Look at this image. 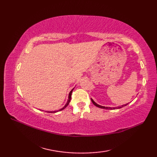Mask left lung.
I'll list each match as a JSON object with an SVG mask.
<instances>
[{
	"instance_id": "8db88e82",
	"label": "left lung",
	"mask_w": 157,
	"mask_h": 157,
	"mask_svg": "<svg viewBox=\"0 0 157 157\" xmlns=\"http://www.w3.org/2000/svg\"><path fill=\"white\" fill-rule=\"evenodd\" d=\"M91 100H92V103H94V105H96V107H99V108L104 109H118L122 108V107H123L124 106H126V105H127L128 104V103H126V104H125V105H122L121 107V106H119V107H104V106H101V105H98V103H96V102H95L92 98H91Z\"/></svg>"
}]
</instances>
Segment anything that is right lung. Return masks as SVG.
I'll return each instance as SVG.
<instances>
[{
    "label": "right lung",
    "mask_w": 157,
    "mask_h": 157,
    "mask_svg": "<svg viewBox=\"0 0 157 157\" xmlns=\"http://www.w3.org/2000/svg\"><path fill=\"white\" fill-rule=\"evenodd\" d=\"M74 88H73L72 90H71V92H69V97H68V99H67V103H66V104L65 105H64V107H62L61 108V109H59V110H58V111H46V112H47V113H56V112H58V111H62V110H63V109L67 107L68 105H69V102H70V101H71V94H72V92H73V90H74ZM40 111H44V110H41V109H40Z\"/></svg>",
    "instance_id": "1"
}]
</instances>
